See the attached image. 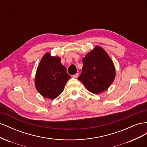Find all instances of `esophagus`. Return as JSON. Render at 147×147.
Instances as JSON below:
<instances>
[{"label":"esophagus","mask_w":147,"mask_h":147,"mask_svg":"<svg viewBox=\"0 0 147 147\" xmlns=\"http://www.w3.org/2000/svg\"><path fill=\"white\" fill-rule=\"evenodd\" d=\"M78 76H79V74H78V73H77L76 74H75V75H73V77L75 78H78Z\"/></svg>","instance_id":"1"}]
</instances>
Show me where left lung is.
<instances>
[{"instance_id":"obj_1","label":"left lung","mask_w":147,"mask_h":147,"mask_svg":"<svg viewBox=\"0 0 147 147\" xmlns=\"http://www.w3.org/2000/svg\"><path fill=\"white\" fill-rule=\"evenodd\" d=\"M82 74L78 79L89 91L99 94L110 87L115 78V68L109 55L96 46L83 58Z\"/></svg>"}]
</instances>
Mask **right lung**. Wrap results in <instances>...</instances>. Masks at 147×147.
Instances as JSON below:
<instances>
[{
  "mask_svg": "<svg viewBox=\"0 0 147 147\" xmlns=\"http://www.w3.org/2000/svg\"><path fill=\"white\" fill-rule=\"evenodd\" d=\"M70 78L66 68L61 63L60 57L51 56L50 53H47L37 67L35 85L43 97L55 99L63 92Z\"/></svg>",
  "mask_w": 147,
  "mask_h": 147,
  "instance_id": "add662e5",
  "label": "right lung"
}]
</instances>
